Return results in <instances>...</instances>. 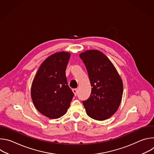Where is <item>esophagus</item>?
Instances as JSON below:
<instances>
[{"instance_id": "obj_1", "label": "esophagus", "mask_w": 154, "mask_h": 154, "mask_svg": "<svg viewBox=\"0 0 154 154\" xmlns=\"http://www.w3.org/2000/svg\"><path fill=\"white\" fill-rule=\"evenodd\" d=\"M72 92L74 93V95L75 96H76L77 95V89H72Z\"/></svg>"}]
</instances>
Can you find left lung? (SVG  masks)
<instances>
[{
	"mask_svg": "<svg viewBox=\"0 0 154 154\" xmlns=\"http://www.w3.org/2000/svg\"><path fill=\"white\" fill-rule=\"evenodd\" d=\"M86 68L91 85L89 99L83 102L90 118L104 121L113 116L121 104L123 83L115 66L102 52L88 50L79 55Z\"/></svg>",
	"mask_w": 154,
	"mask_h": 154,
	"instance_id": "left-lung-1",
	"label": "left lung"
}]
</instances>
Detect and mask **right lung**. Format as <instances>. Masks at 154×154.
Masks as SVG:
<instances>
[{
  "mask_svg": "<svg viewBox=\"0 0 154 154\" xmlns=\"http://www.w3.org/2000/svg\"><path fill=\"white\" fill-rule=\"evenodd\" d=\"M71 54L62 51L48 57L41 64L31 86V97L37 110L50 119L67 112L74 94L68 85L66 69Z\"/></svg>",
  "mask_w": 154,
  "mask_h": 154,
  "instance_id": "obj_1",
  "label": "right lung"
}]
</instances>
